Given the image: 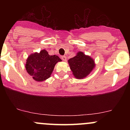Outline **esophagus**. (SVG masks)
<instances>
[{
  "label": "esophagus",
  "instance_id": "obj_1",
  "mask_svg": "<svg viewBox=\"0 0 130 130\" xmlns=\"http://www.w3.org/2000/svg\"><path fill=\"white\" fill-rule=\"evenodd\" d=\"M61 58H62V60L63 61H66V60H67V57L65 56H62L61 57Z\"/></svg>",
  "mask_w": 130,
  "mask_h": 130
}]
</instances>
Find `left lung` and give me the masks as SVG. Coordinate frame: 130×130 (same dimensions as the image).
<instances>
[{"label": "left lung", "instance_id": "obj_1", "mask_svg": "<svg viewBox=\"0 0 130 130\" xmlns=\"http://www.w3.org/2000/svg\"><path fill=\"white\" fill-rule=\"evenodd\" d=\"M68 62L74 77L79 79L87 77L96 66L93 58L81 51L70 59Z\"/></svg>", "mask_w": 130, "mask_h": 130}]
</instances>
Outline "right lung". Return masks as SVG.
Returning <instances> with one entry per match:
<instances>
[{
	"label": "right lung",
	"mask_w": 130,
	"mask_h": 130,
	"mask_svg": "<svg viewBox=\"0 0 130 130\" xmlns=\"http://www.w3.org/2000/svg\"><path fill=\"white\" fill-rule=\"evenodd\" d=\"M62 60L56 55L50 56L45 50L31 54L26 60V70L37 82L44 81L50 77L55 65Z\"/></svg>",
	"instance_id": "add662e5"
}]
</instances>
